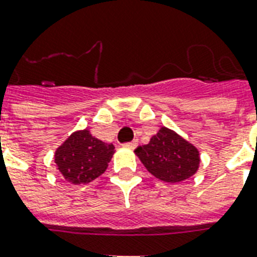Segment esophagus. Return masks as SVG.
<instances>
[{"label":"esophagus","mask_w":257,"mask_h":257,"mask_svg":"<svg viewBox=\"0 0 257 257\" xmlns=\"http://www.w3.org/2000/svg\"><path fill=\"white\" fill-rule=\"evenodd\" d=\"M137 144H139V141L133 140V141H131V143H126V144H124V147H126V148H131V149H135L137 147Z\"/></svg>","instance_id":"1"}]
</instances>
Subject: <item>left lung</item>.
<instances>
[{
	"mask_svg": "<svg viewBox=\"0 0 257 257\" xmlns=\"http://www.w3.org/2000/svg\"><path fill=\"white\" fill-rule=\"evenodd\" d=\"M135 153L149 173L165 183L188 180L200 165L199 149L165 126H161L148 144L139 147Z\"/></svg>",
	"mask_w": 257,
	"mask_h": 257,
	"instance_id": "obj_1",
	"label": "left lung"
}]
</instances>
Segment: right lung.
<instances>
[{"mask_svg": "<svg viewBox=\"0 0 257 257\" xmlns=\"http://www.w3.org/2000/svg\"><path fill=\"white\" fill-rule=\"evenodd\" d=\"M114 145L93 137L89 129L72 133L54 153V163L64 179L72 184H88L106 171Z\"/></svg>", "mask_w": 257, "mask_h": 257, "instance_id": "obj_1", "label": "right lung"}]
</instances>
